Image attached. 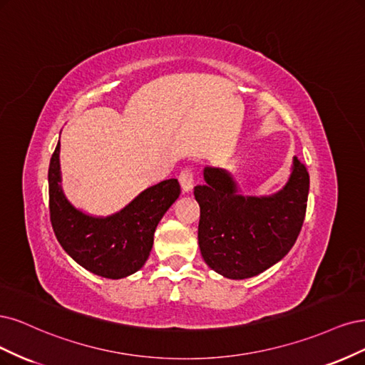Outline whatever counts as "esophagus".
I'll use <instances>...</instances> for the list:
<instances>
[{"label":"esophagus","instance_id":"obj_1","mask_svg":"<svg viewBox=\"0 0 365 365\" xmlns=\"http://www.w3.org/2000/svg\"><path fill=\"white\" fill-rule=\"evenodd\" d=\"M179 182H180L183 192H191L192 186H194V175H192L191 170H183L179 174Z\"/></svg>","mask_w":365,"mask_h":365}]
</instances>
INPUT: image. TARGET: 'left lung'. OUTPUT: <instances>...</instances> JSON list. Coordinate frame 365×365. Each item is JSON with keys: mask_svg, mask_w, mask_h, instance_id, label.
<instances>
[{"mask_svg": "<svg viewBox=\"0 0 365 365\" xmlns=\"http://www.w3.org/2000/svg\"><path fill=\"white\" fill-rule=\"evenodd\" d=\"M194 187L198 245L205 262L227 279H249L279 262L296 242L307 214L309 174L294 158L287 185L273 195H241L225 168L206 167Z\"/></svg>", "mask_w": 365, "mask_h": 365, "instance_id": "obj_1", "label": "left lung"}]
</instances>
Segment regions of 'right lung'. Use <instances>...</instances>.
<instances>
[{
	"label": "right lung",
	"instance_id": "add662e5",
	"mask_svg": "<svg viewBox=\"0 0 365 365\" xmlns=\"http://www.w3.org/2000/svg\"><path fill=\"white\" fill-rule=\"evenodd\" d=\"M61 139L48 168L50 220L57 241L88 272L123 279L143 268L153 247V237L162 217L180 195L178 179L147 187L120 212L92 217L68 202L62 190Z\"/></svg>",
	"mask_w": 365,
	"mask_h": 365
}]
</instances>
